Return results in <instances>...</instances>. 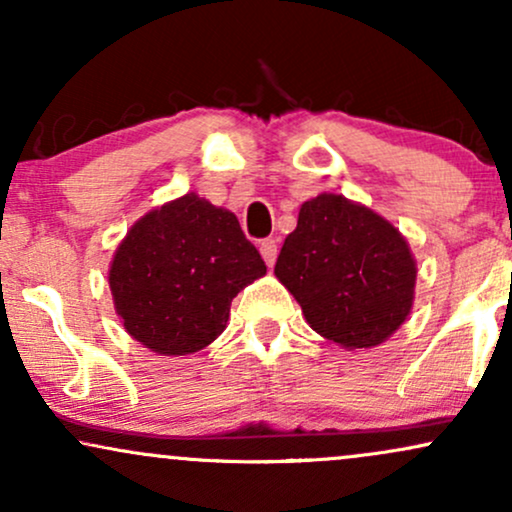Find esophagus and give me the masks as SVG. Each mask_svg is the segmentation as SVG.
Masks as SVG:
<instances>
[{
    "label": "esophagus",
    "instance_id": "34e87169",
    "mask_svg": "<svg viewBox=\"0 0 512 512\" xmlns=\"http://www.w3.org/2000/svg\"><path fill=\"white\" fill-rule=\"evenodd\" d=\"M260 252H262L264 262H267L269 267H274V262H276V252H279V245H276V240H274V238L262 240V243H260Z\"/></svg>",
    "mask_w": 512,
    "mask_h": 512
}]
</instances>
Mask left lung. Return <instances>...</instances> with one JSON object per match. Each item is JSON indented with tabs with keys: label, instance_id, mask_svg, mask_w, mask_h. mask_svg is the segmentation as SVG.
Instances as JSON below:
<instances>
[{
	"label": "left lung",
	"instance_id": "left-lung-1",
	"mask_svg": "<svg viewBox=\"0 0 512 512\" xmlns=\"http://www.w3.org/2000/svg\"><path fill=\"white\" fill-rule=\"evenodd\" d=\"M274 274L305 322L349 351L387 342L414 305L416 260L407 238L378 211L334 192L301 204Z\"/></svg>",
	"mask_w": 512,
	"mask_h": 512
}]
</instances>
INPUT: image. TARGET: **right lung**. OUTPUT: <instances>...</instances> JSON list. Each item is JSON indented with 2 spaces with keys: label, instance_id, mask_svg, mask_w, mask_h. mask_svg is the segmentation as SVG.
Masks as SVG:
<instances>
[{
  "label": "right lung",
  "instance_id": "right-lung-1",
  "mask_svg": "<svg viewBox=\"0 0 512 512\" xmlns=\"http://www.w3.org/2000/svg\"><path fill=\"white\" fill-rule=\"evenodd\" d=\"M264 274L236 214L187 192L134 221L108 284L129 337L154 354L187 356L226 330L233 298Z\"/></svg>",
  "mask_w": 512,
  "mask_h": 512
}]
</instances>
